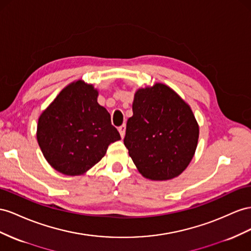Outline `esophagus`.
Segmentation results:
<instances>
[{
    "label": "esophagus",
    "mask_w": 251,
    "mask_h": 251,
    "mask_svg": "<svg viewBox=\"0 0 251 251\" xmlns=\"http://www.w3.org/2000/svg\"><path fill=\"white\" fill-rule=\"evenodd\" d=\"M118 131H119V133H120V136L124 138V137H125V134H126V125L120 126L118 127Z\"/></svg>",
    "instance_id": "1"
}]
</instances>
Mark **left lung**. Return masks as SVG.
<instances>
[{"mask_svg": "<svg viewBox=\"0 0 251 251\" xmlns=\"http://www.w3.org/2000/svg\"><path fill=\"white\" fill-rule=\"evenodd\" d=\"M125 146L140 174L151 180L178 176L192 160L200 128L191 107L162 83L134 95Z\"/></svg>", "mask_w": 251, "mask_h": 251, "instance_id": "obj_1", "label": "left lung"}]
</instances>
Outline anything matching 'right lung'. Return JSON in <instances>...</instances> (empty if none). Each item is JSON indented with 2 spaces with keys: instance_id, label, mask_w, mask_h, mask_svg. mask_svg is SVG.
Returning <instances> with one entry per match:
<instances>
[{
  "instance_id": "obj_1",
  "label": "right lung",
  "mask_w": 251,
  "mask_h": 251,
  "mask_svg": "<svg viewBox=\"0 0 251 251\" xmlns=\"http://www.w3.org/2000/svg\"><path fill=\"white\" fill-rule=\"evenodd\" d=\"M98 91L78 80L67 85L39 117L37 140L47 162L58 172L84 174L120 139L111 115L97 102Z\"/></svg>"
}]
</instances>
